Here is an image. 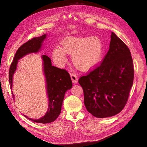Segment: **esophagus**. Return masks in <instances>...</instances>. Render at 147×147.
Here are the masks:
<instances>
[{"label": "esophagus", "mask_w": 147, "mask_h": 147, "mask_svg": "<svg viewBox=\"0 0 147 147\" xmlns=\"http://www.w3.org/2000/svg\"><path fill=\"white\" fill-rule=\"evenodd\" d=\"M70 77H71V79H72V81L74 83H78V78H77V76L75 74H71L70 75Z\"/></svg>", "instance_id": "obj_1"}]
</instances>
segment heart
I'll use <instances>...</instances> for the list:
<instances>
[{"label":"heart","mask_w":147,"mask_h":147,"mask_svg":"<svg viewBox=\"0 0 147 147\" xmlns=\"http://www.w3.org/2000/svg\"><path fill=\"white\" fill-rule=\"evenodd\" d=\"M61 47H56L52 51L53 59L59 65L67 61V53L72 54V63L78 70L88 71L99 63L103 54L104 45L97 35L83 37L69 35L63 39Z\"/></svg>","instance_id":"b5f03b06"}]
</instances>
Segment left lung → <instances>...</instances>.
<instances>
[{
    "label": "left lung",
    "mask_w": 147,
    "mask_h": 147,
    "mask_svg": "<svg viewBox=\"0 0 147 147\" xmlns=\"http://www.w3.org/2000/svg\"><path fill=\"white\" fill-rule=\"evenodd\" d=\"M109 50L101 65L79 79L84 103L96 118L119 113L125 106L134 80V66L128 47L112 32Z\"/></svg>",
    "instance_id": "1"
}]
</instances>
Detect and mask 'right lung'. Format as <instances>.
Returning <instances> with one entry per match:
<instances>
[{
    "label": "right lung",
    "mask_w": 147,
    "mask_h": 147,
    "mask_svg": "<svg viewBox=\"0 0 147 147\" xmlns=\"http://www.w3.org/2000/svg\"><path fill=\"white\" fill-rule=\"evenodd\" d=\"M47 34L35 37L21 45L17 50L9 70V83L11 90L13 86V75L17 69L18 60L31 53H37L42 50L43 43ZM43 61V73L45 79L46 92L48 99V110L43 117L39 119H32L23 115L31 121L38 123H50L59 117L67 91L72 88V82L69 74L64 69L53 66L51 60L46 55L41 56ZM13 99L15 95L12 92Z\"/></svg>",
    "instance_id": "right-lung-1"
}]
</instances>
